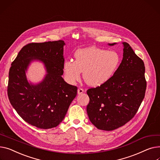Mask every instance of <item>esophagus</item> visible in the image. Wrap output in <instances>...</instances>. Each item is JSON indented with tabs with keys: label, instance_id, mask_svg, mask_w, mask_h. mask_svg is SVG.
<instances>
[{
	"label": "esophagus",
	"instance_id": "esophagus-1",
	"mask_svg": "<svg viewBox=\"0 0 160 160\" xmlns=\"http://www.w3.org/2000/svg\"><path fill=\"white\" fill-rule=\"evenodd\" d=\"M83 89H82V88H78V94H82L83 92Z\"/></svg>",
	"mask_w": 160,
	"mask_h": 160
}]
</instances>
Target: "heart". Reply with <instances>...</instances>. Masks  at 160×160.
Here are the masks:
<instances>
[{
	"mask_svg": "<svg viewBox=\"0 0 160 160\" xmlns=\"http://www.w3.org/2000/svg\"><path fill=\"white\" fill-rule=\"evenodd\" d=\"M75 61L67 60L63 71L66 80L73 84L80 78L89 86L97 87L108 81L120 63V56L116 51H105L97 47L80 49L74 54Z\"/></svg>",
	"mask_w": 160,
	"mask_h": 160,
	"instance_id": "b5f03b06",
	"label": "heart"
}]
</instances>
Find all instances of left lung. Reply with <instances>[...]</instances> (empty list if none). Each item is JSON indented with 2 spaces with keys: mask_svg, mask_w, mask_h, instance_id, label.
Returning <instances> with one entry per match:
<instances>
[{
  "mask_svg": "<svg viewBox=\"0 0 160 160\" xmlns=\"http://www.w3.org/2000/svg\"><path fill=\"white\" fill-rule=\"evenodd\" d=\"M122 44L123 59L113 76L100 86L87 91L89 120L100 130L112 131L129 122L145 97L144 62L128 43Z\"/></svg>",
  "mask_w": 160,
  "mask_h": 160,
  "instance_id": "left-lung-1",
  "label": "left lung"
}]
</instances>
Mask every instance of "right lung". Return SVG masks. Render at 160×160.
<instances>
[{
  "instance_id": "right-lung-1",
  "label": "right lung",
  "mask_w": 160,
  "mask_h": 160,
  "mask_svg": "<svg viewBox=\"0 0 160 160\" xmlns=\"http://www.w3.org/2000/svg\"><path fill=\"white\" fill-rule=\"evenodd\" d=\"M64 45L63 40L28 44L19 51L9 71L8 95L11 104L25 122L40 129L58 126L77 94V87L62 77ZM33 60L43 62L47 72L37 84L29 83L25 75Z\"/></svg>"
}]
</instances>
